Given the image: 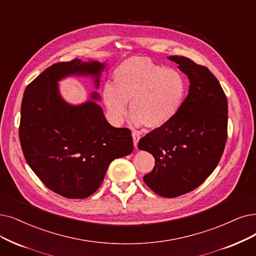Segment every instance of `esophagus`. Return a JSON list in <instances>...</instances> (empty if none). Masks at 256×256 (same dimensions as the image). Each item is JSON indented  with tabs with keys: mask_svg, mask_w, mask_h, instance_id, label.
Wrapping results in <instances>:
<instances>
[{
	"mask_svg": "<svg viewBox=\"0 0 256 256\" xmlns=\"http://www.w3.org/2000/svg\"><path fill=\"white\" fill-rule=\"evenodd\" d=\"M140 134L138 132H132V138H134V145L136 148H138V140H140Z\"/></svg>",
	"mask_w": 256,
	"mask_h": 256,
	"instance_id": "34e87169",
	"label": "esophagus"
}]
</instances>
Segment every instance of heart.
<instances>
[{
	"mask_svg": "<svg viewBox=\"0 0 256 256\" xmlns=\"http://www.w3.org/2000/svg\"><path fill=\"white\" fill-rule=\"evenodd\" d=\"M114 85L103 88V100L111 122L120 125L128 111L134 126L156 129L176 116L186 94V80L178 70L162 68L151 60L131 58L114 74Z\"/></svg>",
	"mask_w": 256,
	"mask_h": 256,
	"instance_id": "heart-1",
	"label": "heart"
}]
</instances>
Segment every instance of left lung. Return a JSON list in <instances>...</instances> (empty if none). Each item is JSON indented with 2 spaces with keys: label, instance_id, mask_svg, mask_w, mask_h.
Here are the masks:
<instances>
[{
  "label": "left lung",
  "instance_id": "8db88e82",
  "mask_svg": "<svg viewBox=\"0 0 256 256\" xmlns=\"http://www.w3.org/2000/svg\"><path fill=\"white\" fill-rule=\"evenodd\" d=\"M168 58L189 80L188 96L168 124L149 132L138 149L154 156L146 185L164 198H176L198 188L222 158L227 140L228 102L210 70L188 58Z\"/></svg>",
  "mask_w": 256,
  "mask_h": 256
}]
</instances>
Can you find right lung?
Here are the masks:
<instances>
[{"mask_svg": "<svg viewBox=\"0 0 256 256\" xmlns=\"http://www.w3.org/2000/svg\"><path fill=\"white\" fill-rule=\"evenodd\" d=\"M105 68L94 60L54 64L24 91L18 129L24 156L46 187L67 198L94 193L110 162L134 150L130 130L106 120L98 91L78 105L60 92L58 82L69 76L91 78L98 89Z\"/></svg>", "mask_w": 256, "mask_h": 256, "instance_id": "right-lung-1", "label": "right lung"}]
</instances>
